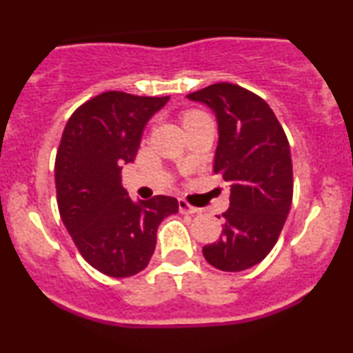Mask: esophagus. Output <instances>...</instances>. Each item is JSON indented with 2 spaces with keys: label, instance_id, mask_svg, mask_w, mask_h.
I'll use <instances>...</instances> for the list:
<instances>
[{
  "label": "esophagus",
  "instance_id": "esophagus-1",
  "mask_svg": "<svg viewBox=\"0 0 353 353\" xmlns=\"http://www.w3.org/2000/svg\"><path fill=\"white\" fill-rule=\"evenodd\" d=\"M179 210L182 214H197L201 212L199 208H194V205H190L188 201L184 199H179Z\"/></svg>",
  "mask_w": 353,
  "mask_h": 353
}]
</instances>
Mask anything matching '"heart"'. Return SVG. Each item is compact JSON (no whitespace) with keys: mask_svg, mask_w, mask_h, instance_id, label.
I'll return each mask as SVG.
<instances>
[{"mask_svg":"<svg viewBox=\"0 0 353 353\" xmlns=\"http://www.w3.org/2000/svg\"><path fill=\"white\" fill-rule=\"evenodd\" d=\"M204 117H209L205 112L197 111V109H190V111H185L184 116H182V121H184V125H189L190 123H196V121L204 119Z\"/></svg>","mask_w":353,"mask_h":353,"instance_id":"heart-1","label":"heart"}]
</instances>
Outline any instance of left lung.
<instances>
[{
    "label": "left lung",
    "instance_id": "8db88e82",
    "mask_svg": "<svg viewBox=\"0 0 353 353\" xmlns=\"http://www.w3.org/2000/svg\"><path fill=\"white\" fill-rule=\"evenodd\" d=\"M188 98L216 112L214 172L230 185L221 239L202 247V254L219 270L241 272L272 250L292 205L289 141L269 104L249 89L217 83Z\"/></svg>",
    "mask_w": 353,
    "mask_h": 353
}]
</instances>
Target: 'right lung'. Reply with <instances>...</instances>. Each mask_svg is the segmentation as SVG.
I'll use <instances>...</instances> for the list:
<instances>
[{
	"mask_svg": "<svg viewBox=\"0 0 353 353\" xmlns=\"http://www.w3.org/2000/svg\"><path fill=\"white\" fill-rule=\"evenodd\" d=\"M169 96L108 91L72 112L56 154L58 209L84 261L109 277H131L148 267L157 228L179 210L169 196L134 202L121 184L148 121Z\"/></svg>",
	"mask_w": 353,
	"mask_h": 353,
	"instance_id": "1",
	"label": "right lung"
}]
</instances>
